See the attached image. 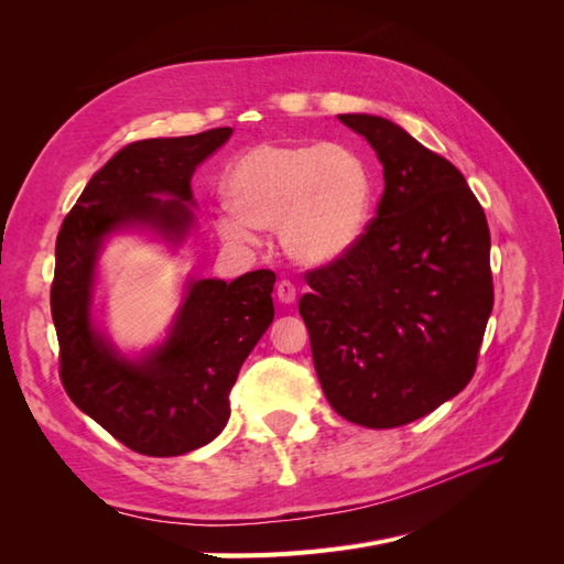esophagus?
<instances>
[{"instance_id":"1","label":"esophagus","mask_w":564,"mask_h":564,"mask_svg":"<svg viewBox=\"0 0 564 564\" xmlns=\"http://www.w3.org/2000/svg\"><path fill=\"white\" fill-rule=\"evenodd\" d=\"M278 299L282 303H294L296 301V284L289 282V280H282L278 284Z\"/></svg>"}]
</instances>
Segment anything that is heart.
Instances as JSON below:
<instances>
[{"mask_svg":"<svg viewBox=\"0 0 564 564\" xmlns=\"http://www.w3.org/2000/svg\"><path fill=\"white\" fill-rule=\"evenodd\" d=\"M226 195L232 209L216 216L226 242L251 245L256 228H280L299 261L329 263L367 235L377 181L350 143L280 139L256 143L232 162Z\"/></svg>","mask_w":564,"mask_h":564,"instance_id":"b5f03b06","label":"heart"}]
</instances>
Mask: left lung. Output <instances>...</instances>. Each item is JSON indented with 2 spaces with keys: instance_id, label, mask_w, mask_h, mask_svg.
Here are the masks:
<instances>
[{
  "instance_id": "left-lung-1",
  "label": "left lung",
  "mask_w": 564,
  "mask_h": 564,
  "mask_svg": "<svg viewBox=\"0 0 564 564\" xmlns=\"http://www.w3.org/2000/svg\"><path fill=\"white\" fill-rule=\"evenodd\" d=\"M377 150L383 195L346 256L308 270L299 313L334 412L398 429L468 386L494 305L489 228L464 174L377 115H338Z\"/></svg>"
}]
</instances>
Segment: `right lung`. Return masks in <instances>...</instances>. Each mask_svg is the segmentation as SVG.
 I'll use <instances>...</instances> for the list:
<instances>
[{"label": "right lung", "mask_w": 564, "mask_h": 564, "mask_svg": "<svg viewBox=\"0 0 564 564\" xmlns=\"http://www.w3.org/2000/svg\"><path fill=\"white\" fill-rule=\"evenodd\" d=\"M230 135L220 127L122 148L91 176L56 240L51 317L63 388L84 414L145 456L187 454L226 429L230 388L275 317V272L251 270L232 282L191 278L169 336L127 357L94 319L98 256L110 235L131 228L181 245L195 224V169Z\"/></svg>", "instance_id": "obj_1"}]
</instances>
